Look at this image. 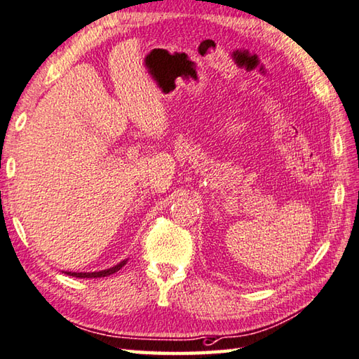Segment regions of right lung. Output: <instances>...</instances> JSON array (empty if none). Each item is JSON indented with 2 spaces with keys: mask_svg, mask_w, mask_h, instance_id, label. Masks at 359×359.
I'll use <instances>...</instances> for the list:
<instances>
[{
  "mask_svg": "<svg viewBox=\"0 0 359 359\" xmlns=\"http://www.w3.org/2000/svg\"><path fill=\"white\" fill-rule=\"evenodd\" d=\"M128 262V259L118 262L117 266H114L111 269H104V270H100V272H65L67 275L70 276H76V278H101V276H109L112 273L118 272V270L125 266Z\"/></svg>",
  "mask_w": 359,
  "mask_h": 359,
  "instance_id": "1",
  "label": "right lung"
}]
</instances>
